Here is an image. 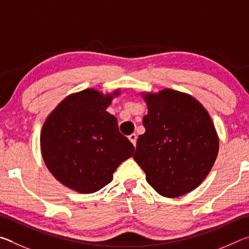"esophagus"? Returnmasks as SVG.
I'll return each instance as SVG.
<instances>
[{"mask_svg":"<svg viewBox=\"0 0 249 249\" xmlns=\"http://www.w3.org/2000/svg\"><path fill=\"white\" fill-rule=\"evenodd\" d=\"M128 140H129L130 142H132V144H133L134 146H136V142H137V135H136V134L129 135Z\"/></svg>","mask_w":249,"mask_h":249,"instance_id":"1","label":"esophagus"}]
</instances>
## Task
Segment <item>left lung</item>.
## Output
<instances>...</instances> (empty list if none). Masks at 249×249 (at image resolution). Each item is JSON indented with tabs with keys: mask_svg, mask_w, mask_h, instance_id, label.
Returning <instances> with one entry per match:
<instances>
[{
	"mask_svg": "<svg viewBox=\"0 0 249 249\" xmlns=\"http://www.w3.org/2000/svg\"><path fill=\"white\" fill-rule=\"evenodd\" d=\"M141 95L148 112L133 158L160 196L187 195L202 183L217 157L220 141L211 116L183 92L163 89Z\"/></svg>",
	"mask_w": 249,
	"mask_h": 249,
	"instance_id": "left-lung-1",
	"label": "left lung"
}]
</instances>
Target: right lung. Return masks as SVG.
Instances as JSON below:
<instances>
[{
	"label": "right lung",
	"mask_w": 249,
	"mask_h": 249,
	"mask_svg": "<svg viewBox=\"0 0 249 249\" xmlns=\"http://www.w3.org/2000/svg\"><path fill=\"white\" fill-rule=\"evenodd\" d=\"M121 90L102 93L86 89L69 94L47 116L40 133L46 167L61 184L75 192L93 193L113 179L134 146L107 108Z\"/></svg>",
	"instance_id": "right-lung-1"
}]
</instances>
